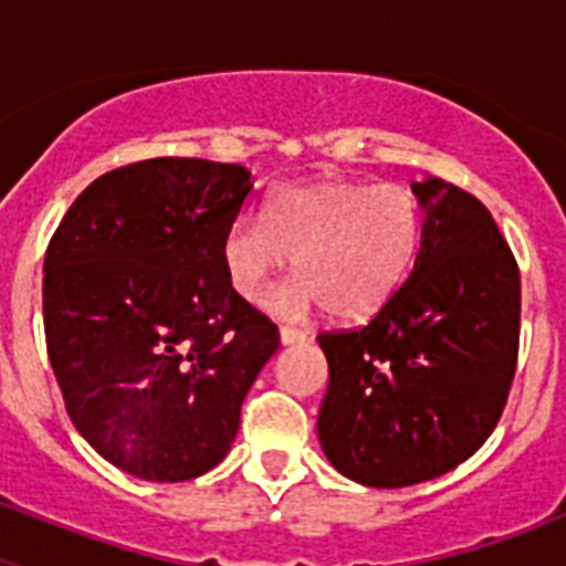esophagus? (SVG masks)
<instances>
[{
    "instance_id": "esophagus-1",
    "label": "esophagus",
    "mask_w": 566,
    "mask_h": 566,
    "mask_svg": "<svg viewBox=\"0 0 566 566\" xmlns=\"http://www.w3.org/2000/svg\"><path fill=\"white\" fill-rule=\"evenodd\" d=\"M306 339H308V332H303V328H292V326L280 328V343L283 345H300V343H306Z\"/></svg>"
}]
</instances>
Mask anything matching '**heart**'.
<instances>
[{
	"label": "heart",
	"instance_id": "heart-1",
	"mask_svg": "<svg viewBox=\"0 0 566 566\" xmlns=\"http://www.w3.org/2000/svg\"><path fill=\"white\" fill-rule=\"evenodd\" d=\"M422 203L408 187L317 181L280 189L266 214L247 212L227 229L221 258L243 300H258L269 277L300 269L269 294V308L303 317L326 306L357 323L382 312L422 247Z\"/></svg>",
	"mask_w": 566,
	"mask_h": 566
}]
</instances>
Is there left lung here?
<instances>
[{"label":"left lung","instance_id":"left-lung-1","mask_svg":"<svg viewBox=\"0 0 566 566\" xmlns=\"http://www.w3.org/2000/svg\"><path fill=\"white\" fill-rule=\"evenodd\" d=\"M424 227L413 272L357 332H326L317 437L365 488H408L493 433L518 357L516 258L484 203L442 178L413 184Z\"/></svg>","mask_w":566,"mask_h":566}]
</instances>
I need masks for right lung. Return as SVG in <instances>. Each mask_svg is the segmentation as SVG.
<instances>
[{
    "mask_svg": "<svg viewBox=\"0 0 566 566\" xmlns=\"http://www.w3.org/2000/svg\"><path fill=\"white\" fill-rule=\"evenodd\" d=\"M249 198L240 164L149 158L96 178L50 238V365L76 431L129 476L212 470L280 348L223 269V234Z\"/></svg>",
    "mask_w": 566,
    "mask_h": 566,
    "instance_id": "add662e5",
    "label": "right lung"
}]
</instances>
